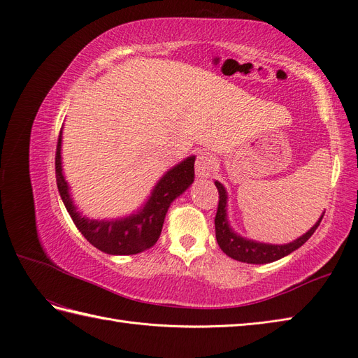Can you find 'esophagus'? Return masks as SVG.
Returning a JSON list of instances; mask_svg holds the SVG:
<instances>
[{"label": "esophagus", "mask_w": 358, "mask_h": 358, "mask_svg": "<svg viewBox=\"0 0 358 358\" xmlns=\"http://www.w3.org/2000/svg\"><path fill=\"white\" fill-rule=\"evenodd\" d=\"M217 160L211 153H201L198 157H196V164H194V171L196 176L199 178H210L211 174L215 169Z\"/></svg>", "instance_id": "esophagus-1"}]
</instances>
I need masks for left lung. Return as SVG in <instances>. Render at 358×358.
<instances>
[{"label":"left lung","instance_id":"1","mask_svg":"<svg viewBox=\"0 0 358 358\" xmlns=\"http://www.w3.org/2000/svg\"><path fill=\"white\" fill-rule=\"evenodd\" d=\"M215 187L218 190V208H217L215 220H214L215 238L223 252H226L229 257H232L238 262L263 264V263H271L288 256L299 247H302L305 242L314 235V232L322 220V215H324L322 214L320 217V220L310 227L305 235L290 242V244H284V245L263 244V242L242 238L234 232V229L230 227L227 222V193L223 187V184H220L218 181H215Z\"/></svg>","mask_w":358,"mask_h":358}]
</instances>
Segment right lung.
<instances>
[{
    "instance_id": "1",
    "label": "right lung",
    "mask_w": 358,
    "mask_h": 358,
    "mask_svg": "<svg viewBox=\"0 0 358 358\" xmlns=\"http://www.w3.org/2000/svg\"><path fill=\"white\" fill-rule=\"evenodd\" d=\"M62 129L57 138L55 169L56 184L68 214L71 215L76 227L82 235L98 250L113 256L138 255L144 250L152 248L162 232L165 215L172 201L186 192L194 178V156L184 159L182 162L171 168L159 180L152 194L143 208L129 217L117 220H90L83 217L73 203L70 187L62 174L61 160Z\"/></svg>"
}]
</instances>
